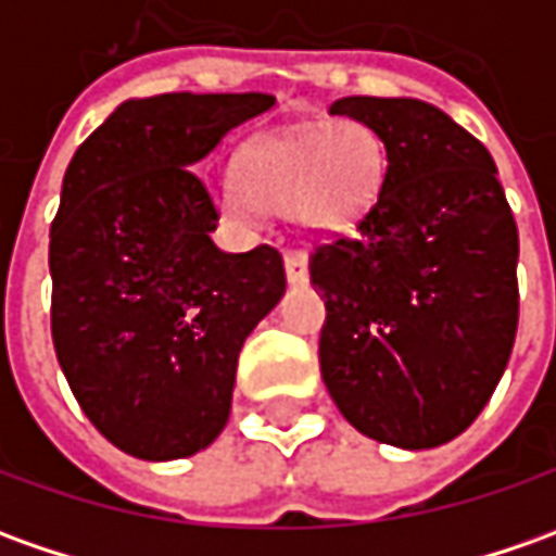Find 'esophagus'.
<instances>
[{
	"mask_svg": "<svg viewBox=\"0 0 556 556\" xmlns=\"http://www.w3.org/2000/svg\"><path fill=\"white\" fill-rule=\"evenodd\" d=\"M286 277H289V282H292V286L307 282L309 262H307V252H304V249H289V252H286Z\"/></svg>",
	"mask_w": 556,
	"mask_h": 556,
	"instance_id": "1",
	"label": "esophagus"
}]
</instances>
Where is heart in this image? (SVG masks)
Wrapping results in <instances>:
<instances>
[{
  "label": "heart",
  "instance_id": "obj_1",
  "mask_svg": "<svg viewBox=\"0 0 556 556\" xmlns=\"http://www.w3.org/2000/svg\"><path fill=\"white\" fill-rule=\"evenodd\" d=\"M383 179V146L368 124L334 121L328 127L264 136L240 154L247 198L228 194L230 210L301 215L309 228H350L371 206Z\"/></svg>",
  "mask_w": 556,
  "mask_h": 556
}]
</instances>
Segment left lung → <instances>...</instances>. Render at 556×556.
Wrapping results in <instances>:
<instances>
[{
    "label": "left lung",
    "mask_w": 556,
    "mask_h": 556,
    "mask_svg": "<svg viewBox=\"0 0 556 556\" xmlns=\"http://www.w3.org/2000/svg\"><path fill=\"white\" fill-rule=\"evenodd\" d=\"M387 146L356 233L309 252L326 298L319 368L362 435L426 451L466 432L517 334V225L481 139L422 100L343 97Z\"/></svg>",
    "instance_id": "left-lung-1"
}]
</instances>
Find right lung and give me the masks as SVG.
<instances>
[{
  "label": "right lung",
  "mask_w": 556,
  "mask_h": 556,
  "mask_svg": "<svg viewBox=\"0 0 556 556\" xmlns=\"http://www.w3.org/2000/svg\"><path fill=\"white\" fill-rule=\"evenodd\" d=\"M270 93H157L78 146L51 222V338L72 395L118 451L182 459L225 429L249 331L286 292L279 249L222 252L194 164Z\"/></svg>",
  "instance_id": "1"
}]
</instances>
